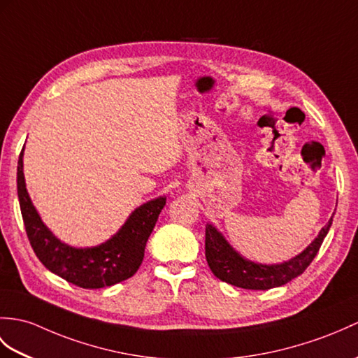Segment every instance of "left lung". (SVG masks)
<instances>
[{
	"mask_svg": "<svg viewBox=\"0 0 358 358\" xmlns=\"http://www.w3.org/2000/svg\"><path fill=\"white\" fill-rule=\"evenodd\" d=\"M331 224L332 218L320 230L319 236L301 255L278 265L255 264L241 257L221 236L220 231L209 224L206 227V259L215 276L230 285L245 289H270L280 287L308 268V265L320 250Z\"/></svg>",
	"mask_w": 358,
	"mask_h": 358,
	"instance_id": "1",
	"label": "left lung"
}]
</instances>
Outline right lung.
Here are the masks:
<instances>
[{"instance_id":"add662e5","label":"right lung","mask_w":358,"mask_h":358,"mask_svg":"<svg viewBox=\"0 0 358 358\" xmlns=\"http://www.w3.org/2000/svg\"><path fill=\"white\" fill-rule=\"evenodd\" d=\"M18 198L21 215L33 252L52 273L80 288H103L134 276L145 256L166 198L152 199L132 212L129 220L105 244L91 248H73L56 239L33 207L22 173V152L18 160Z\"/></svg>"}]
</instances>
